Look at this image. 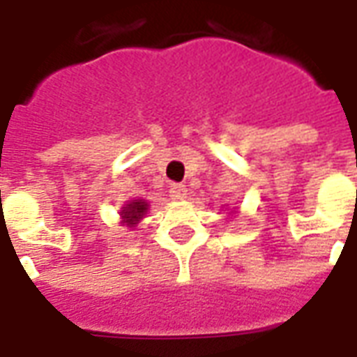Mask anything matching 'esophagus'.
Instances as JSON below:
<instances>
[{
    "label": "esophagus",
    "mask_w": 357,
    "mask_h": 357,
    "mask_svg": "<svg viewBox=\"0 0 357 357\" xmlns=\"http://www.w3.org/2000/svg\"><path fill=\"white\" fill-rule=\"evenodd\" d=\"M171 198L173 199H184L188 196V190H186V186L184 184H173L171 186Z\"/></svg>",
    "instance_id": "34e87169"
}]
</instances>
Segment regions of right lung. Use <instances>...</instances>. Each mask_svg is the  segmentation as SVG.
Masks as SVG:
<instances>
[{
	"instance_id": "add662e5",
	"label": "right lung",
	"mask_w": 357,
	"mask_h": 357,
	"mask_svg": "<svg viewBox=\"0 0 357 357\" xmlns=\"http://www.w3.org/2000/svg\"><path fill=\"white\" fill-rule=\"evenodd\" d=\"M146 209H148V204L142 202V199H134L128 204V207L123 209V219H125V223L134 225L138 219H142V215L146 213Z\"/></svg>"
}]
</instances>
